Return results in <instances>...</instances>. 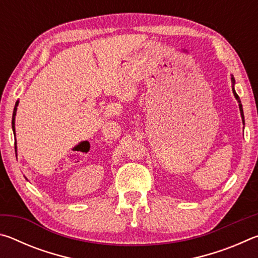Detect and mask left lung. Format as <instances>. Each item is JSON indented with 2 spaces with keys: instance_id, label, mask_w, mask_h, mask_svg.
<instances>
[{
  "instance_id": "left-lung-1",
  "label": "left lung",
  "mask_w": 258,
  "mask_h": 258,
  "mask_svg": "<svg viewBox=\"0 0 258 258\" xmlns=\"http://www.w3.org/2000/svg\"><path fill=\"white\" fill-rule=\"evenodd\" d=\"M231 82H232V91H233V94H234V98L237 99V101L239 102V109H240V113H241V117H242V121L244 123V117H243V110H242V104H241V101H240V98H239V95L237 94V92H235V90H234V77L233 76H231Z\"/></svg>"
}]
</instances>
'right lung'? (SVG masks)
I'll return each mask as SVG.
<instances>
[{
  "mask_svg": "<svg viewBox=\"0 0 258 258\" xmlns=\"http://www.w3.org/2000/svg\"><path fill=\"white\" fill-rule=\"evenodd\" d=\"M18 103L19 101L16 102V106H15V109H14V115H12V130H14V133L16 134V130H15V119H16V112H17V107H18ZM17 148V146L15 147Z\"/></svg>",
  "mask_w": 258,
  "mask_h": 258,
  "instance_id": "1",
  "label": "right lung"
}]
</instances>
